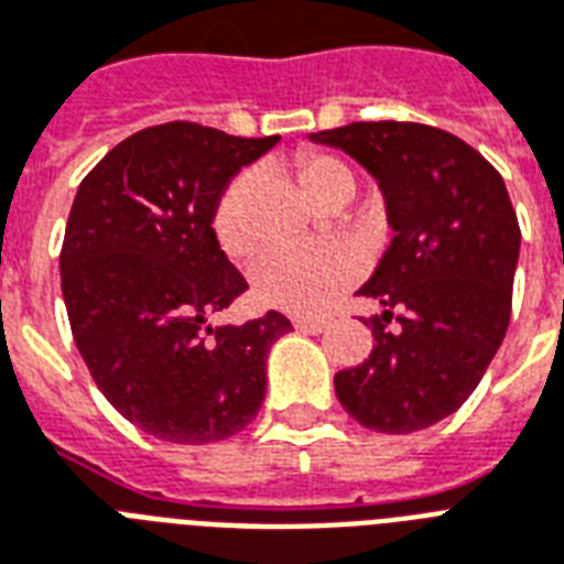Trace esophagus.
<instances>
[{"label": "esophagus", "mask_w": 564, "mask_h": 564, "mask_svg": "<svg viewBox=\"0 0 564 564\" xmlns=\"http://www.w3.org/2000/svg\"><path fill=\"white\" fill-rule=\"evenodd\" d=\"M326 319H314V317H296L294 328L296 332H305V335H319V332H326Z\"/></svg>", "instance_id": "34e87169"}]
</instances>
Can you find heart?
Segmentation results:
<instances>
[{
    "instance_id": "1",
    "label": "heart",
    "mask_w": 564,
    "mask_h": 564,
    "mask_svg": "<svg viewBox=\"0 0 564 564\" xmlns=\"http://www.w3.org/2000/svg\"><path fill=\"white\" fill-rule=\"evenodd\" d=\"M294 177L300 192L319 212L340 206L344 209L355 195L352 169L328 154H303L294 162ZM253 188L250 174H238L220 192L212 232L229 259H247L259 247L253 224ZM360 273L352 250L346 247H296V250H270L253 268V291L259 303L291 314H319L335 303Z\"/></svg>"
}]
</instances>
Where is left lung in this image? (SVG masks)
Wrapping results in <instances>:
<instances>
[{
  "mask_svg": "<svg viewBox=\"0 0 564 564\" xmlns=\"http://www.w3.org/2000/svg\"><path fill=\"white\" fill-rule=\"evenodd\" d=\"M308 139L372 174L395 232L358 288L381 305L364 319L376 344L337 372V399L381 434L436 425L475 393L510 326L521 229L507 186L475 148L427 124L355 121Z\"/></svg>",
  "mask_w": 564,
  "mask_h": 564,
  "instance_id": "left-lung-1",
  "label": "left lung"
}]
</instances>
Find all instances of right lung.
<instances>
[{"label": "right lung", "mask_w": 564, "mask_h": 564, "mask_svg": "<svg viewBox=\"0 0 564 564\" xmlns=\"http://www.w3.org/2000/svg\"><path fill=\"white\" fill-rule=\"evenodd\" d=\"M276 142L171 121L119 142L78 186L61 250L72 337L107 402L156 440L218 443L264 402L268 352L291 319L212 326L247 291L212 215Z\"/></svg>", "instance_id": "right-lung-1"}]
</instances>
